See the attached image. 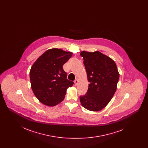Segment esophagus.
I'll use <instances>...</instances> for the list:
<instances>
[{"mask_svg":"<svg viewBox=\"0 0 148 148\" xmlns=\"http://www.w3.org/2000/svg\"><path fill=\"white\" fill-rule=\"evenodd\" d=\"M74 83H75V85L77 86V84H78V80H77V79H76V80H74Z\"/></svg>","mask_w":148,"mask_h":148,"instance_id":"obj_1","label":"esophagus"}]
</instances>
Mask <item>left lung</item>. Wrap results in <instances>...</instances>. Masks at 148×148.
<instances>
[{
    "mask_svg": "<svg viewBox=\"0 0 148 148\" xmlns=\"http://www.w3.org/2000/svg\"><path fill=\"white\" fill-rule=\"evenodd\" d=\"M80 56L89 82L88 91L80 96L85 109L97 112L109 103L116 90L119 74L114 61L98 51L92 53L83 51Z\"/></svg>",
    "mask_w": 148,
    "mask_h": 148,
    "instance_id": "left-lung-1",
    "label": "left lung"
}]
</instances>
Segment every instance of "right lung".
<instances>
[{
    "label": "right lung",
    "instance_id": "right-lung-1",
    "mask_svg": "<svg viewBox=\"0 0 148 148\" xmlns=\"http://www.w3.org/2000/svg\"><path fill=\"white\" fill-rule=\"evenodd\" d=\"M73 53L57 48L43 53L35 62L30 71L32 90L42 104L53 106L62 102L66 89L74 84L67 79L64 64Z\"/></svg>",
    "mask_w": 148,
    "mask_h": 148
}]
</instances>
